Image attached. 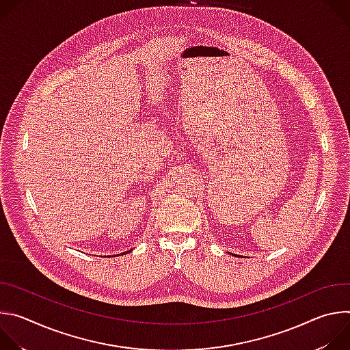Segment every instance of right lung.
Returning a JSON list of instances; mask_svg holds the SVG:
<instances>
[{
	"instance_id": "obj_1",
	"label": "right lung",
	"mask_w": 350,
	"mask_h": 350,
	"mask_svg": "<svg viewBox=\"0 0 350 350\" xmlns=\"http://www.w3.org/2000/svg\"><path fill=\"white\" fill-rule=\"evenodd\" d=\"M129 252H130V251H129Z\"/></svg>"
}]
</instances>
